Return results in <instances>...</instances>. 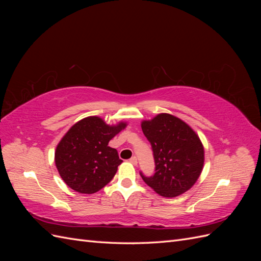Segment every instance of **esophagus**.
Segmentation results:
<instances>
[{"label":"esophagus","instance_id":"obj_1","mask_svg":"<svg viewBox=\"0 0 261 261\" xmlns=\"http://www.w3.org/2000/svg\"><path fill=\"white\" fill-rule=\"evenodd\" d=\"M129 162L132 163V164H134V165H137V158L136 156H132L130 159H129Z\"/></svg>","mask_w":261,"mask_h":261}]
</instances>
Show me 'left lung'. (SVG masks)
<instances>
[{
	"mask_svg": "<svg viewBox=\"0 0 261 261\" xmlns=\"http://www.w3.org/2000/svg\"><path fill=\"white\" fill-rule=\"evenodd\" d=\"M144 135L151 144L155 173L145 176V183L155 193L173 198L184 194L200 176L204 150L198 135L180 118L161 113L141 122Z\"/></svg>",
	"mask_w": 261,
	"mask_h": 261,
	"instance_id": "obj_1",
	"label": "left lung"
}]
</instances>
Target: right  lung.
I'll return each mask as SVG.
<instances>
[{
	"label": "right lung",
	"mask_w": 261,
	"mask_h": 261,
	"mask_svg": "<svg viewBox=\"0 0 261 261\" xmlns=\"http://www.w3.org/2000/svg\"><path fill=\"white\" fill-rule=\"evenodd\" d=\"M108 125L99 116L85 117L68 129L54 154L62 179L81 194H93L111 181L123 161L109 141L126 127Z\"/></svg>",
	"instance_id": "add662e5"
}]
</instances>
